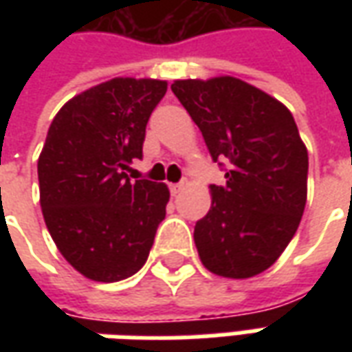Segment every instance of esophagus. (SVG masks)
Wrapping results in <instances>:
<instances>
[{
  "instance_id": "1",
  "label": "esophagus",
  "mask_w": 352,
  "mask_h": 352,
  "mask_svg": "<svg viewBox=\"0 0 352 352\" xmlns=\"http://www.w3.org/2000/svg\"><path fill=\"white\" fill-rule=\"evenodd\" d=\"M184 186H186V183H177V184H171V186H169V188H171V194H173V196H177V194H179V192H183L184 190Z\"/></svg>"
}]
</instances>
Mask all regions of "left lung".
I'll return each mask as SVG.
<instances>
[{
	"label": "left lung",
	"mask_w": 352,
	"mask_h": 352,
	"mask_svg": "<svg viewBox=\"0 0 352 352\" xmlns=\"http://www.w3.org/2000/svg\"><path fill=\"white\" fill-rule=\"evenodd\" d=\"M213 160L228 162L224 186L196 222L199 260L219 277L249 279L275 264L307 201V148L279 100L230 75L173 80Z\"/></svg>",
	"instance_id": "1"
}]
</instances>
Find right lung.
Here are the masks:
<instances>
[{
    "instance_id": "1",
    "label": "right lung",
    "mask_w": 352,
    "mask_h": 352,
    "mask_svg": "<svg viewBox=\"0 0 352 352\" xmlns=\"http://www.w3.org/2000/svg\"><path fill=\"white\" fill-rule=\"evenodd\" d=\"M168 80L115 77L65 101L37 160L39 201L58 251L87 279L138 273L166 217L168 184L124 173L143 156L148 116Z\"/></svg>"
}]
</instances>
